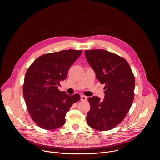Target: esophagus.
Listing matches in <instances>:
<instances>
[{
    "label": "esophagus",
    "instance_id": "34e87169",
    "mask_svg": "<svg viewBox=\"0 0 160 160\" xmlns=\"http://www.w3.org/2000/svg\"><path fill=\"white\" fill-rule=\"evenodd\" d=\"M80 99H81V101H87V98L86 97V96H81V97H80Z\"/></svg>",
    "mask_w": 160,
    "mask_h": 160
}]
</instances>
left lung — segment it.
I'll list each match as a JSON object with an SVG mask.
<instances>
[{
  "label": "left lung",
  "mask_w": 160,
  "mask_h": 160,
  "mask_svg": "<svg viewBox=\"0 0 160 160\" xmlns=\"http://www.w3.org/2000/svg\"><path fill=\"white\" fill-rule=\"evenodd\" d=\"M86 59L97 79L105 84L104 99L88 98L90 109L88 125L98 130H109L120 124L128 113L134 98L135 78L127 61L103 49L85 51Z\"/></svg>",
  "instance_id": "obj_1"
}]
</instances>
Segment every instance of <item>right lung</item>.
Returning <instances> with one entry per match:
<instances>
[{"label":"right lung","instance_id":"obj_1","mask_svg":"<svg viewBox=\"0 0 160 160\" xmlns=\"http://www.w3.org/2000/svg\"><path fill=\"white\" fill-rule=\"evenodd\" d=\"M82 52L69 49L44 54L28 69L23 96L32 120L40 128L54 130L64 125L66 112L80 99L79 94L68 95L58 88Z\"/></svg>","mask_w":160,"mask_h":160}]
</instances>
